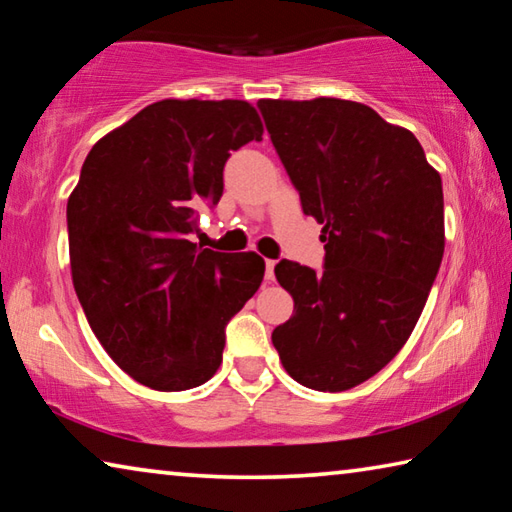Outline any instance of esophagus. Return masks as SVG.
<instances>
[{"label": "esophagus", "mask_w": 512, "mask_h": 512, "mask_svg": "<svg viewBox=\"0 0 512 512\" xmlns=\"http://www.w3.org/2000/svg\"><path fill=\"white\" fill-rule=\"evenodd\" d=\"M275 280V259H266V282Z\"/></svg>", "instance_id": "obj_1"}]
</instances>
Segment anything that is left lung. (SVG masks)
<instances>
[{
    "instance_id": "obj_1",
    "label": "left lung",
    "mask_w": 512,
    "mask_h": 512,
    "mask_svg": "<svg viewBox=\"0 0 512 512\" xmlns=\"http://www.w3.org/2000/svg\"><path fill=\"white\" fill-rule=\"evenodd\" d=\"M302 212L323 223V271L282 259L293 316L273 329L298 384L341 393L409 339L445 253L443 183L420 142L357 101L257 103Z\"/></svg>"
}]
</instances>
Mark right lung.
Here are the masks:
<instances>
[{
  "label": "right lung",
  "mask_w": 512,
  "mask_h": 512,
  "mask_svg": "<svg viewBox=\"0 0 512 512\" xmlns=\"http://www.w3.org/2000/svg\"><path fill=\"white\" fill-rule=\"evenodd\" d=\"M246 101L151 103L92 146L67 201L76 296L112 361L153 391L205 384L264 259L196 246L230 153L262 140Z\"/></svg>",
  "instance_id": "1"
}]
</instances>
